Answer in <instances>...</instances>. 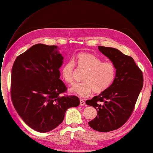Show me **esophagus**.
Returning a JSON list of instances; mask_svg holds the SVG:
<instances>
[{"instance_id": "1", "label": "esophagus", "mask_w": 153, "mask_h": 153, "mask_svg": "<svg viewBox=\"0 0 153 153\" xmlns=\"http://www.w3.org/2000/svg\"><path fill=\"white\" fill-rule=\"evenodd\" d=\"M80 106H84V105H85V101L84 100L81 99L80 100Z\"/></svg>"}]
</instances>
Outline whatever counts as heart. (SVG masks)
<instances>
[{
    "label": "heart",
    "instance_id": "obj_1",
    "mask_svg": "<svg viewBox=\"0 0 153 153\" xmlns=\"http://www.w3.org/2000/svg\"><path fill=\"white\" fill-rule=\"evenodd\" d=\"M77 68L86 70L82 83L74 85L69 91L80 97H87L94 92L100 94L112 85L116 76V68L112 62L102 60L91 53H78L72 59L63 64L61 69L62 80L67 84L75 82Z\"/></svg>",
    "mask_w": 153,
    "mask_h": 153
}]
</instances>
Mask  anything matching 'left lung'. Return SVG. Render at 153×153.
I'll list each match as a JSON object with an SVG mask.
<instances>
[{"label":"left lung","mask_w":153,"mask_h":153,"mask_svg":"<svg viewBox=\"0 0 153 153\" xmlns=\"http://www.w3.org/2000/svg\"><path fill=\"white\" fill-rule=\"evenodd\" d=\"M100 52L116 68V76L108 89L86 101L97 110L96 117L88 123L100 132H109L121 127L130 117L142 89V72L133 59L119 50L98 46Z\"/></svg>","instance_id":"left-lung-1"}]
</instances>
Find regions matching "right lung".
<instances>
[{"mask_svg": "<svg viewBox=\"0 0 153 153\" xmlns=\"http://www.w3.org/2000/svg\"><path fill=\"white\" fill-rule=\"evenodd\" d=\"M62 61L57 46L37 44L13 64V104L23 121L37 131L52 130L63 121L68 108L80 105L76 96H61L67 91L59 78Z\"/></svg>", "mask_w": 153, "mask_h": 153, "instance_id": "obj_1", "label": "right lung"}]
</instances>
